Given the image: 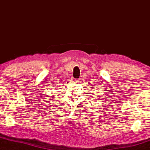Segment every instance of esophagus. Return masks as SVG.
<instances>
[{"label": "esophagus", "instance_id": "obj_1", "mask_svg": "<svg viewBox=\"0 0 150 150\" xmlns=\"http://www.w3.org/2000/svg\"><path fill=\"white\" fill-rule=\"evenodd\" d=\"M73 82H78V80H77V79L73 78Z\"/></svg>", "mask_w": 150, "mask_h": 150}]
</instances>
